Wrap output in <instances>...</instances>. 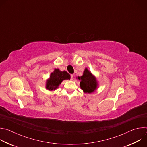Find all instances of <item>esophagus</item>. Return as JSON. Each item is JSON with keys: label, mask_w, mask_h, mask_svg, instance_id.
Here are the masks:
<instances>
[{"label": "esophagus", "mask_w": 147, "mask_h": 147, "mask_svg": "<svg viewBox=\"0 0 147 147\" xmlns=\"http://www.w3.org/2000/svg\"><path fill=\"white\" fill-rule=\"evenodd\" d=\"M70 76H71V80H73V78H74V75L73 74H71Z\"/></svg>", "instance_id": "esophagus-1"}]
</instances>
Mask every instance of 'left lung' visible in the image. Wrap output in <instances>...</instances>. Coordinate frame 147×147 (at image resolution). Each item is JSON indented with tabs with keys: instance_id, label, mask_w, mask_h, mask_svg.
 I'll return each mask as SVG.
<instances>
[{
	"instance_id": "1",
	"label": "left lung",
	"mask_w": 147,
	"mask_h": 147,
	"mask_svg": "<svg viewBox=\"0 0 147 147\" xmlns=\"http://www.w3.org/2000/svg\"><path fill=\"white\" fill-rule=\"evenodd\" d=\"M77 78L80 80L81 89L85 93H92L98 87V83L95 77L87 68L84 71L83 75L80 77L78 76Z\"/></svg>"
}]
</instances>
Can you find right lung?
<instances>
[{
  "instance_id": "1",
  "label": "right lung",
  "mask_w": 147,
  "mask_h": 147,
  "mask_svg": "<svg viewBox=\"0 0 147 147\" xmlns=\"http://www.w3.org/2000/svg\"><path fill=\"white\" fill-rule=\"evenodd\" d=\"M68 79H70V75L67 71H61L59 69H55L47 81L46 88L49 91L55 90L63 81Z\"/></svg>"
}]
</instances>
